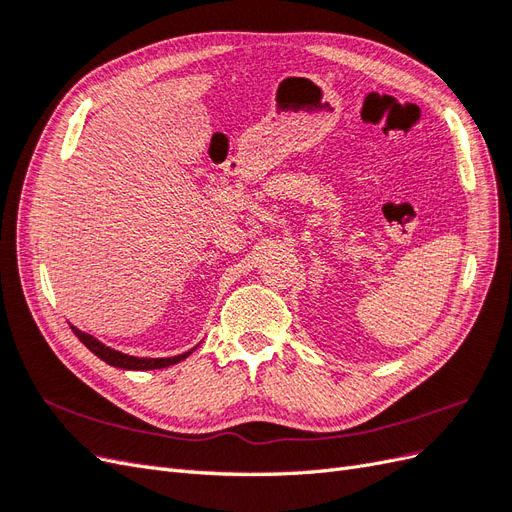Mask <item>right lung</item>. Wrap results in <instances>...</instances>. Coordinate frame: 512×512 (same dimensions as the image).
I'll return each instance as SVG.
<instances>
[{
  "label": "right lung",
  "mask_w": 512,
  "mask_h": 512,
  "mask_svg": "<svg viewBox=\"0 0 512 512\" xmlns=\"http://www.w3.org/2000/svg\"><path fill=\"white\" fill-rule=\"evenodd\" d=\"M70 329H72V333H74L76 337H79L81 342H83L91 352H94V354L98 356V359H102L104 363L113 365V367H119V369H134V371L162 369V367L175 365V363H179V361H183V359H188V356L196 350V346H194L192 350L183 352V354H177V356H166V359H147V356H132V354L119 352V350H115V348H111V346H106V344L100 342V339H96L94 335L83 333L81 329L72 327V324H70Z\"/></svg>",
  "instance_id": "1"
}]
</instances>
